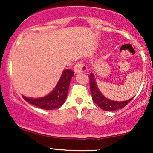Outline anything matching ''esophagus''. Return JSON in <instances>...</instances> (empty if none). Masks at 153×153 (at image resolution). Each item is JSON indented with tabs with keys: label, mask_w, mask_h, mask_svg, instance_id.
<instances>
[{
	"label": "esophagus",
	"mask_w": 153,
	"mask_h": 153,
	"mask_svg": "<svg viewBox=\"0 0 153 153\" xmlns=\"http://www.w3.org/2000/svg\"><path fill=\"white\" fill-rule=\"evenodd\" d=\"M86 70V66L84 65L82 62H79L75 64L74 67V72L75 73H80V72H84Z\"/></svg>",
	"instance_id": "1"
}]
</instances>
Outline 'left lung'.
Masks as SVG:
<instances>
[{"label":"left lung","mask_w":153,"mask_h":153,"mask_svg":"<svg viewBox=\"0 0 153 153\" xmlns=\"http://www.w3.org/2000/svg\"><path fill=\"white\" fill-rule=\"evenodd\" d=\"M89 84L92 100L103 110L115 111L122 109L129 101L133 99V98H132L124 101H115L106 98L98 89L93 73H90L89 75Z\"/></svg>","instance_id":"left-lung-1"}]
</instances>
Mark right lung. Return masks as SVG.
<instances>
[{"label": "right lung", "instance_id": "add662e5", "mask_svg": "<svg viewBox=\"0 0 153 153\" xmlns=\"http://www.w3.org/2000/svg\"><path fill=\"white\" fill-rule=\"evenodd\" d=\"M73 75L74 72L71 69H64L55 89L47 95L36 98H27L23 95V98L29 104L41 109L47 110L57 109L65 102L69 84Z\"/></svg>", "mask_w": 153, "mask_h": 153}]
</instances>
